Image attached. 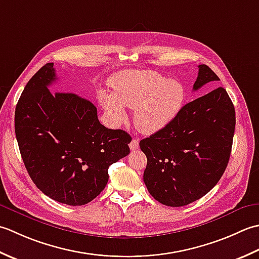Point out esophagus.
Masks as SVG:
<instances>
[{
    "label": "esophagus",
    "instance_id": "esophagus-1",
    "mask_svg": "<svg viewBox=\"0 0 259 259\" xmlns=\"http://www.w3.org/2000/svg\"><path fill=\"white\" fill-rule=\"evenodd\" d=\"M130 149L131 150H136V149H139V140H136V139H133L132 140V142L130 143Z\"/></svg>",
    "mask_w": 259,
    "mask_h": 259
}]
</instances>
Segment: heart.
<instances>
[{"mask_svg": "<svg viewBox=\"0 0 259 259\" xmlns=\"http://www.w3.org/2000/svg\"><path fill=\"white\" fill-rule=\"evenodd\" d=\"M113 94L99 93V102L115 122L126 118L125 107L135 109L134 120L143 133L153 134L171 124L187 103V88L178 79L153 70H130L110 80Z\"/></svg>", "mask_w": 259, "mask_h": 259, "instance_id": "obj_1", "label": "heart"}]
</instances>
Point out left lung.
Returning a JSON list of instances; mask_svg holds the SVG:
<instances>
[{
	"label": "left lung",
	"mask_w": 259,
	"mask_h": 259,
	"mask_svg": "<svg viewBox=\"0 0 259 259\" xmlns=\"http://www.w3.org/2000/svg\"><path fill=\"white\" fill-rule=\"evenodd\" d=\"M220 80L199 65L193 91ZM236 125L234 104L218 87L184 106L166 127L140 142L147 157L143 180L151 196L168 207H183L207 194L226 170Z\"/></svg>",
	"instance_id": "left-lung-1"
}]
</instances>
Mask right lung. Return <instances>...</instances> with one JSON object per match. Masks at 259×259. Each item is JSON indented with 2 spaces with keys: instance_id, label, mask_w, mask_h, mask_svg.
Returning <instances> with one entry per match:
<instances>
[{
  "instance_id": "1",
  "label": "right lung",
  "mask_w": 259,
  "mask_h": 259,
  "mask_svg": "<svg viewBox=\"0 0 259 259\" xmlns=\"http://www.w3.org/2000/svg\"><path fill=\"white\" fill-rule=\"evenodd\" d=\"M56 79L50 62L26 83L15 107V136L36 188L58 202L82 205L106 187L109 165L128 155L132 137L100 124L88 99L51 94Z\"/></svg>"
}]
</instances>
